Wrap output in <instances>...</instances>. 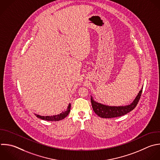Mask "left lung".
I'll use <instances>...</instances> for the list:
<instances>
[{
    "mask_svg": "<svg viewBox=\"0 0 160 160\" xmlns=\"http://www.w3.org/2000/svg\"><path fill=\"white\" fill-rule=\"evenodd\" d=\"M142 91V88H141L138 95L130 104L119 106H108L98 102L93 99L92 96H91V101L93 111L98 116L102 118H111L123 116L135 108L141 96Z\"/></svg>",
    "mask_w": 160,
    "mask_h": 160,
    "instance_id": "1",
    "label": "left lung"
}]
</instances>
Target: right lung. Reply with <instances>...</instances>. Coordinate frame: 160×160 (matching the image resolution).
<instances>
[{"instance_id": "right-lung-1", "label": "right lung", "mask_w": 160, "mask_h": 160, "mask_svg": "<svg viewBox=\"0 0 160 160\" xmlns=\"http://www.w3.org/2000/svg\"><path fill=\"white\" fill-rule=\"evenodd\" d=\"M71 103L69 104L67 109L62 111L61 113L57 114V115H53V116H41L37 114H35V115L36 116V117H38V118H40L41 119L43 120H46V121H58L60 120H62L63 119H64L69 113V112L71 111Z\"/></svg>"}]
</instances>
